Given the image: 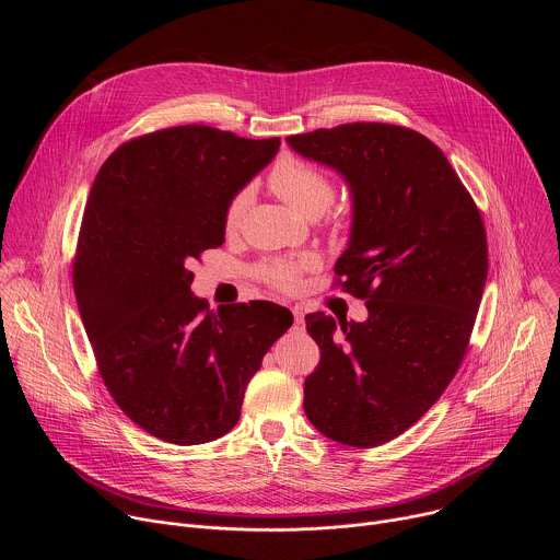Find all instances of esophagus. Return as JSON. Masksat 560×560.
<instances>
[{"mask_svg": "<svg viewBox=\"0 0 560 560\" xmlns=\"http://www.w3.org/2000/svg\"><path fill=\"white\" fill-rule=\"evenodd\" d=\"M292 314H294V324H296V326H303L305 307H303V305H294V307H292Z\"/></svg>", "mask_w": 560, "mask_h": 560, "instance_id": "34e87169", "label": "esophagus"}]
</instances>
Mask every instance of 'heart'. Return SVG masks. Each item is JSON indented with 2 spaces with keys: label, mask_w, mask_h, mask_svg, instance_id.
Masks as SVG:
<instances>
[{
  "label": "heart",
  "mask_w": 560,
  "mask_h": 560,
  "mask_svg": "<svg viewBox=\"0 0 560 560\" xmlns=\"http://www.w3.org/2000/svg\"><path fill=\"white\" fill-rule=\"evenodd\" d=\"M270 188L299 214L318 217L335 199V186L324 171L301 162L296 156H283L270 173ZM248 190L236 192L223 214V225L234 230L248 208ZM318 259L314 255H303L299 259H272L259 268V277L277 290H294L299 275L316 268Z\"/></svg>",
  "instance_id": "heart-1"
}]
</instances>
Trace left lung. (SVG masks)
Returning a JSON list of instances; mask_svg holds the SVG:
<instances>
[{
    "mask_svg": "<svg viewBox=\"0 0 560 560\" xmlns=\"http://www.w3.org/2000/svg\"><path fill=\"white\" fill-rule=\"evenodd\" d=\"M288 143L352 192L335 272L368 307L361 324L305 316L322 361L303 383V410L324 436L376 447L412 428L463 361L488 279L483 219L441 148L417 130L359 121Z\"/></svg>",
    "mask_w": 560,
    "mask_h": 560,
    "instance_id": "1",
    "label": "left lung"
}]
</instances>
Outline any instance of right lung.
<instances>
[{"label":"right lung","mask_w":560,"mask_h":560,"mask_svg":"<svg viewBox=\"0 0 560 560\" xmlns=\"http://www.w3.org/2000/svg\"><path fill=\"white\" fill-rule=\"evenodd\" d=\"M279 137L175 126L119 145L91 188L72 285L100 374L148 434L199 445L242 417L248 381L292 326L270 301L208 310L190 266L225 242L230 199L259 175Z\"/></svg>","instance_id":"1"}]
</instances>
